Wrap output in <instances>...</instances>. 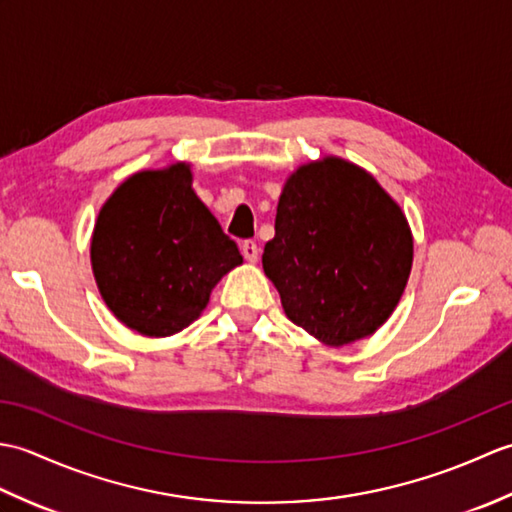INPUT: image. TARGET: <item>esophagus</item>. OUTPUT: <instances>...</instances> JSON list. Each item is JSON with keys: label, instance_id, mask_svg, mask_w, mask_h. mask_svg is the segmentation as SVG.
<instances>
[{"label": "esophagus", "instance_id": "1", "mask_svg": "<svg viewBox=\"0 0 512 512\" xmlns=\"http://www.w3.org/2000/svg\"><path fill=\"white\" fill-rule=\"evenodd\" d=\"M242 255H244L246 262H250V264H255V262H257V257H259V246L253 242V239H246V242L242 244Z\"/></svg>", "mask_w": 512, "mask_h": 512}]
</instances>
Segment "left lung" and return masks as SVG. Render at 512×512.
Instances as JSON below:
<instances>
[{"instance_id": "1", "label": "left lung", "mask_w": 512, "mask_h": 512, "mask_svg": "<svg viewBox=\"0 0 512 512\" xmlns=\"http://www.w3.org/2000/svg\"><path fill=\"white\" fill-rule=\"evenodd\" d=\"M411 259L400 206L367 171L325 158L286 182L262 264L292 323L347 345L389 319Z\"/></svg>"}]
</instances>
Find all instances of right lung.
<instances>
[{
	"label": "right lung",
	"mask_w": 512,
	"mask_h": 512,
	"mask_svg": "<svg viewBox=\"0 0 512 512\" xmlns=\"http://www.w3.org/2000/svg\"><path fill=\"white\" fill-rule=\"evenodd\" d=\"M237 264V244L193 193L187 165L125 180L94 226L92 268L107 308L145 336L187 328Z\"/></svg>",
	"instance_id": "add662e5"
}]
</instances>
